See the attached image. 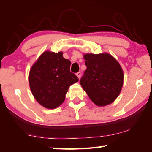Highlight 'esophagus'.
I'll use <instances>...</instances> for the list:
<instances>
[{"mask_svg": "<svg viewBox=\"0 0 152 152\" xmlns=\"http://www.w3.org/2000/svg\"><path fill=\"white\" fill-rule=\"evenodd\" d=\"M76 76H78V78H80V76H81V72H77L76 73Z\"/></svg>", "mask_w": 152, "mask_h": 152, "instance_id": "obj_1", "label": "esophagus"}]
</instances>
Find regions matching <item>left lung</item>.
Segmentation results:
<instances>
[{"label": "left lung", "mask_w": 152, "mask_h": 152, "mask_svg": "<svg viewBox=\"0 0 152 152\" xmlns=\"http://www.w3.org/2000/svg\"><path fill=\"white\" fill-rule=\"evenodd\" d=\"M86 70L80 84L91 101L106 106L119 96L123 84V72L119 62L107 53L84 55Z\"/></svg>", "instance_id": "obj_1"}]
</instances>
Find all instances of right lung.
<instances>
[{
  "instance_id": "right-lung-1",
  "label": "right lung",
  "mask_w": 152,
  "mask_h": 152,
  "mask_svg": "<svg viewBox=\"0 0 152 152\" xmlns=\"http://www.w3.org/2000/svg\"><path fill=\"white\" fill-rule=\"evenodd\" d=\"M62 55L61 51H45L29 72V86L33 96L47 109H55L62 104L69 87L78 81L70 72V61Z\"/></svg>"
}]
</instances>
